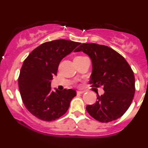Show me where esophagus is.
Returning <instances> with one entry per match:
<instances>
[{"mask_svg": "<svg viewBox=\"0 0 148 148\" xmlns=\"http://www.w3.org/2000/svg\"><path fill=\"white\" fill-rule=\"evenodd\" d=\"M85 91L84 90H77V92H76V93L77 94H83V93H84Z\"/></svg>", "mask_w": 148, "mask_h": 148, "instance_id": "esophagus-1", "label": "esophagus"}]
</instances>
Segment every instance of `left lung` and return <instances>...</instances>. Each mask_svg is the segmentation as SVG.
<instances>
[{
	"label": "left lung",
	"instance_id": "obj_1",
	"mask_svg": "<svg viewBox=\"0 0 148 148\" xmlns=\"http://www.w3.org/2000/svg\"><path fill=\"white\" fill-rule=\"evenodd\" d=\"M83 51L90 58L92 72L90 84L102 86L104 93L94 104L88 105V113L101 123L120 118L127 111L135 93V78L130 64L110 47L95 43L80 45L74 52Z\"/></svg>",
	"mask_w": 148,
	"mask_h": 148
}]
</instances>
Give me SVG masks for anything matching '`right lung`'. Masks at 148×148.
Returning <instances> with one entry per match:
<instances>
[{
	"label": "right lung",
	"instance_id": "add662e5",
	"mask_svg": "<svg viewBox=\"0 0 148 148\" xmlns=\"http://www.w3.org/2000/svg\"><path fill=\"white\" fill-rule=\"evenodd\" d=\"M80 42L65 40H53L35 49L23 62L18 77L22 101L31 114L45 121H53L68 110L74 90H51V81L56 76L60 61Z\"/></svg>",
	"mask_w": 148,
	"mask_h": 148
}]
</instances>
